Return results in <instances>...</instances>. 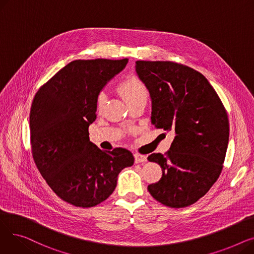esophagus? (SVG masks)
<instances>
[{
	"instance_id": "1",
	"label": "esophagus",
	"mask_w": 254,
	"mask_h": 254,
	"mask_svg": "<svg viewBox=\"0 0 254 254\" xmlns=\"http://www.w3.org/2000/svg\"><path fill=\"white\" fill-rule=\"evenodd\" d=\"M134 156H135V163L136 164L147 162V156H146V155H143V154H140V153H135Z\"/></svg>"
}]
</instances>
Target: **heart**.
I'll return each instance as SVG.
<instances>
[{"mask_svg":"<svg viewBox=\"0 0 254 254\" xmlns=\"http://www.w3.org/2000/svg\"><path fill=\"white\" fill-rule=\"evenodd\" d=\"M118 91L128 105L141 99H147L148 97L147 88L145 87V85L137 77H134V76L127 77L126 80H124V81L118 86ZM106 101H107L106 93L100 92L97 98V109L99 111H101L104 108Z\"/></svg>","mask_w":254,"mask_h":254,"instance_id":"obj_1","label":"heart"}]
</instances>
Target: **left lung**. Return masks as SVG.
I'll return each instance as SVG.
<instances>
[{
	"label": "left lung",
	"mask_w": 254,
	"mask_h": 254,
	"mask_svg": "<svg viewBox=\"0 0 254 254\" xmlns=\"http://www.w3.org/2000/svg\"><path fill=\"white\" fill-rule=\"evenodd\" d=\"M136 72L150 93L152 125L175 134L170 150L148 156L163 171L148 191L165 206H190L222 171L230 136L228 113L206 77L188 65L137 61Z\"/></svg>",
	"instance_id": "obj_1"
}]
</instances>
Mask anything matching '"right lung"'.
Returning a JSON list of instances; mask_svg holds the SVG:
<instances>
[{
    "label": "right lung",
    "mask_w": 254,
    "mask_h": 254,
    "mask_svg": "<svg viewBox=\"0 0 254 254\" xmlns=\"http://www.w3.org/2000/svg\"><path fill=\"white\" fill-rule=\"evenodd\" d=\"M124 60L73 61L37 91L30 113L32 153L50 189L63 201L89 208L108 198L123 169L134 164L125 148L104 151L89 141L97 98Z\"/></svg>",
    "instance_id": "obj_1"
}]
</instances>
